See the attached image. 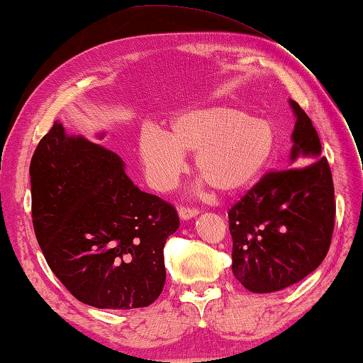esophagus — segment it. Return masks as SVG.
I'll use <instances>...</instances> for the list:
<instances>
[{"label":"esophagus","mask_w":363,"mask_h":363,"mask_svg":"<svg viewBox=\"0 0 363 363\" xmlns=\"http://www.w3.org/2000/svg\"><path fill=\"white\" fill-rule=\"evenodd\" d=\"M178 215H180L182 220H191V218H194V217H198L199 211H198V208L180 207V208H178Z\"/></svg>","instance_id":"obj_1"}]
</instances>
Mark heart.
<instances>
[{"instance_id": "b5f03b06", "label": "heart", "mask_w": 363, "mask_h": 363, "mask_svg": "<svg viewBox=\"0 0 363 363\" xmlns=\"http://www.w3.org/2000/svg\"><path fill=\"white\" fill-rule=\"evenodd\" d=\"M170 135L146 125L138 137V156L150 185L167 191L194 155L196 174L221 194L252 186L268 167L277 146L271 121L240 108L215 105L183 111L172 119Z\"/></svg>"}]
</instances>
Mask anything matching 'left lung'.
Instances as JSON below:
<instances>
[{"label": "left lung", "mask_w": 363, "mask_h": 363, "mask_svg": "<svg viewBox=\"0 0 363 363\" xmlns=\"http://www.w3.org/2000/svg\"><path fill=\"white\" fill-rule=\"evenodd\" d=\"M295 114L290 164L301 169L271 172L228 213L233 238V274L253 294H272L319 268L332 242L335 188L322 145L301 106Z\"/></svg>", "instance_id": "8db88e82"}]
</instances>
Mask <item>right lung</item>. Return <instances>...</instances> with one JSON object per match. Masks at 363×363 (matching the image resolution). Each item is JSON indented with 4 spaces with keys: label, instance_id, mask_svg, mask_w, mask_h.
Listing matches in <instances>:
<instances>
[{
    "label": "right lung",
    "instance_id": "right-lung-1",
    "mask_svg": "<svg viewBox=\"0 0 363 363\" xmlns=\"http://www.w3.org/2000/svg\"><path fill=\"white\" fill-rule=\"evenodd\" d=\"M124 169L116 152L68 133L59 121L30 164L31 215L44 258L76 300L99 309L156 301L165 282V240L180 226L175 208L143 193Z\"/></svg>",
    "mask_w": 363,
    "mask_h": 363
}]
</instances>
